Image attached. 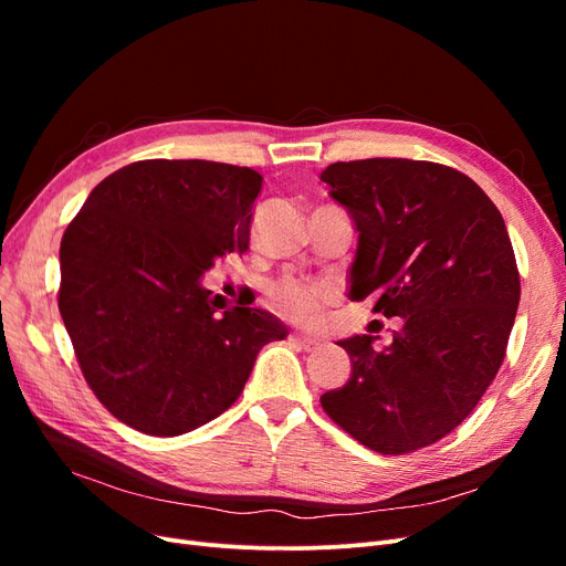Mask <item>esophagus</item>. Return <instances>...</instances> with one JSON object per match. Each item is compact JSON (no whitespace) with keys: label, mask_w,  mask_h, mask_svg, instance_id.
I'll return each instance as SVG.
<instances>
[{"label":"esophagus","mask_w":566,"mask_h":566,"mask_svg":"<svg viewBox=\"0 0 566 566\" xmlns=\"http://www.w3.org/2000/svg\"><path fill=\"white\" fill-rule=\"evenodd\" d=\"M287 339H290V345H295V347H300V349H304V352H314V349H318V347L323 345V339L310 337V335H302V333H293Z\"/></svg>","instance_id":"obj_1"}]
</instances>
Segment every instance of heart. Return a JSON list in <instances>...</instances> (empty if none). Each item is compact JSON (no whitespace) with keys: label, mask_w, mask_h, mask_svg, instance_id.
I'll use <instances>...</instances> for the list:
<instances>
[{"label":"heart","mask_w":566,"mask_h":566,"mask_svg":"<svg viewBox=\"0 0 566 566\" xmlns=\"http://www.w3.org/2000/svg\"><path fill=\"white\" fill-rule=\"evenodd\" d=\"M331 300V290L321 283H304L285 279L276 285L269 287L266 306L285 321H293L297 325H318L323 318L325 302Z\"/></svg>","instance_id":"b5f03b06"}]
</instances>
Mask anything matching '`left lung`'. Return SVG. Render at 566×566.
Segmentation results:
<instances>
[{"label": "left lung", "mask_w": 566, "mask_h": 566, "mask_svg": "<svg viewBox=\"0 0 566 566\" xmlns=\"http://www.w3.org/2000/svg\"><path fill=\"white\" fill-rule=\"evenodd\" d=\"M358 233L349 297H378L399 316L391 345L373 335L337 345L347 385L321 406L382 455H403L453 432L499 373L520 304V271L499 208L447 165L368 158L321 172Z\"/></svg>", "instance_id": "obj_1"}]
</instances>
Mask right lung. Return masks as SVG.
<instances>
[{
	"label": "right lung",
	"instance_id": "right-lung-1",
	"mask_svg": "<svg viewBox=\"0 0 566 566\" xmlns=\"http://www.w3.org/2000/svg\"><path fill=\"white\" fill-rule=\"evenodd\" d=\"M262 175L210 160H142L84 200L61 241L59 312L82 375L111 413L177 437L241 397L285 325L264 310L217 316L200 279L243 254Z\"/></svg>",
	"mask_w": 566,
	"mask_h": 566
}]
</instances>
